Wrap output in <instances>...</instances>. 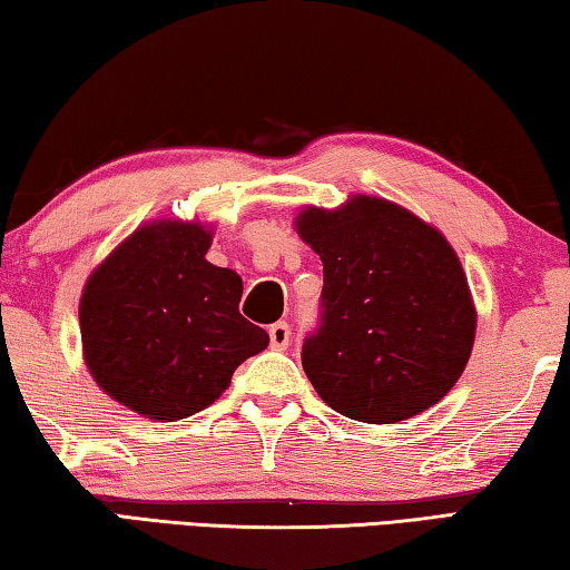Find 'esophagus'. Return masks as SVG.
I'll return each mask as SVG.
<instances>
[{
    "label": "esophagus",
    "instance_id": "esophagus-1",
    "mask_svg": "<svg viewBox=\"0 0 570 570\" xmlns=\"http://www.w3.org/2000/svg\"><path fill=\"white\" fill-rule=\"evenodd\" d=\"M288 340H292V330H288L286 322H276L268 326V342H272L274 350H286Z\"/></svg>",
    "mask_w": 570,
    "mask_h": 570
}]
</instances>
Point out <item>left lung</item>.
<instances>
[{"label": "left lung", "mask_w": 570, "mask_h": 570, "mask_svg": "<svg viewBox=\"0 0 570 570\" xmlns=\"http://www.w3.org/2000/svg\"><path fill=\"white\" fill-rule=\"evenodd\" d=\"M296 230L324 264L320 326L302 364L344 417L392 424L438 404L475 340V306L455 250L410 210L356 196L306 208Z\"/></svg>", "instance_id": "obj_1"}]
</instances>
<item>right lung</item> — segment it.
Returning <instances> with one entry per match:
<instances>
[{
	"instance_id": "1",
	"label": "right lung",
	"mask_w": 570,
	"mask_h": 570,
	"mask_svg": "<svg viewBox=\"0 0 570 570\" xmlns=\"http://www.w3.org/2000/svg\"><path fill=\"white\" fill-rule=\"evenodd\" d=\"M198 224L142 226L88 278L80 302L95 382L153 420H183L220 397L268 334L238 312L240 278L206 262Z\"/></svg>"
}]
</instances>
